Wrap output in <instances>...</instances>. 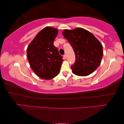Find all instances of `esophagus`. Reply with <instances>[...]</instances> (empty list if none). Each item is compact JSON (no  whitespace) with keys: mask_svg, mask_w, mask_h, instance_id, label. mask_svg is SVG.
<instances>
[{"mask_svg":"<svg viewBox=\"0 0 124 124\" xmlns=\"http://www.w3.org/2000/svg\"><path fill=\"white\" fill-rule=\"evenodd\" d=\"M63 57H64V59H66V58H67V56H66V54L64 55H63Z\"/></svg>","mask_w":124,"mask_h":124,"instance_id":"1","label":"esophagus"}]
</instances>
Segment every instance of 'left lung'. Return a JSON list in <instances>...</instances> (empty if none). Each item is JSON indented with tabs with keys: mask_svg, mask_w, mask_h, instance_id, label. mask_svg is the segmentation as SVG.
Wrapping results in <instances>:
<instances>
[{
	"mask_svg": "<svg viewBox=\"0 0 124 124\" xmlns=\"http://www.w3.org/2000/svg\"><path fill=\"white\" fill-rule=\"evenodd\" d=\"M64 37L68 40L76 55L71 68L76 75L85 76L94 72L103 57V46L92 33L82 28L65 30Z\"/></svg>",
	"mask_w": 124,
	"mask_h": 124,
	"instance_id": "1",
	"label": "left lung"
}]
</instances>
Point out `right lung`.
<instances>
[{"label": "right lung", "mask_w": 124, "mask_h": 124, "mask_svg": "<svg viewBox=\"0 0 124 124\" xmlns=\"http://www.w3.org/2000/svg\"><path fill=\"white\" fill-rule=\"evenodd\" d=\"M58 33L56 28H44L27 47V56L30 66L41 78L50 80L60 72L63 59L53 44Z\"/></svg>", "instance_id": "1"}]
</instances>
